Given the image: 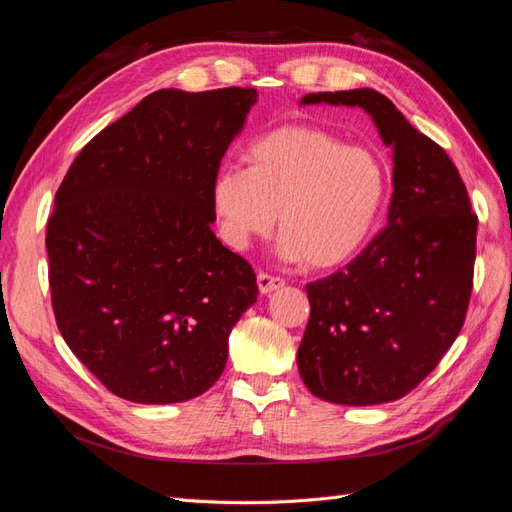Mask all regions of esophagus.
<instances>
[{
  "label": "esophagus",
  "instance_id": "esophagus-1",
  "mask_svg": "<svg viewBox=\"0 0 512 512\" xmlns=\"http://www.w3.org/2000/svg\"><path fill=\"white\" fill-rule=\"evenodd\" d=\"M257 285H259L261 294H272V291L281 289L285 285V281L281 279V276H274V274H268V272H259L257 274Z\"/></svg>",
  "mask_w": 512,
  "mask_h": 512
}]
</instances>
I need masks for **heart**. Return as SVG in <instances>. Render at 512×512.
I'll use <instances>...</instances> for the list:
<instances>
[{"label": "heart", "mask_w": 512, "mask_h": 512, "mask_svg": "<svg viewBox=\"0 0 512 512\" xmlns=\"http://www.w3.org/2000/svg\"><path fill=\"white\" fill-rule=\"evenodd\" d=\"M246 169L223 167L212 208L231 248L266 238L281 221V253L311 268H334L367 244L388 199V169L369 148L326 130L283 126L244 152Z\"/></svg>", "instance_id": "b5f03b06"}]
</instances>
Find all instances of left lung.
Segmentation results:
<instances>
[{
  "label": "left lung",
  "instance_id": "obj_1",
  "mask_svg": "<svg viewBox=\"0 0 512 512\" xmlns=\"http://www.w3.org/2000/svg\"><path fill=\"white\" fill-rule=\"evenodd\" d=\"M304 105L362 107L394 150L388 225L345 268L306 285L311 317L298 369L315 397L377 405L405 397L463 328L476 229L467 188L444 148L369 87L306 94Z\"/></svg>",
  "mask_w": 512,
  "mask_h": 512
}]
</instances>
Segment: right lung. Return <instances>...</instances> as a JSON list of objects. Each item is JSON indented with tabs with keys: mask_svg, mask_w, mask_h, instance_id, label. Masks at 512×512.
Instances as JSON below:
<instances>
[{
	"mask_svg": "<svg viewBox=\"0 0 512 512\" xmlns=\"http://www.w3.org/2000/svg\"><path fill=\"white\" fill-rule=\"evenodd\" d=\"M253 87L158 90L85 145L47 223L57 328L100 384L135 403L206 392L257 300L251 264L212 231V182Z\"/></svg>",
	"mask_w": 512,
	"mask_h": 512,
	"instance_id": "1",
	"label": "right lung"
}]
</instances>
